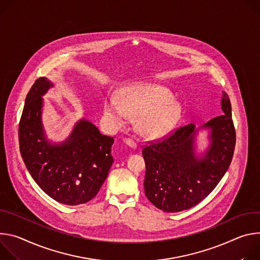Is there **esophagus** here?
Here are the masks:
<instances>
[{
  "instance_id": "esophagus-1",
  "label": "esophagus",
  "mask_w": 260,
  "mask_h": 260,
  "mask_svg": "<svg viewBox=\"0 0 260 260\" xmlns=\"http://www.w3.org/2000/svg\"><path fill=\"white\" fill-rule=\"evenodd\" d=\"M124 141H125V143L127 146H129L130 148H133V149H135L136 147H137V143L135 142V140L134 139H132V138H125L124 139Z\"/></svg>"
}]
</instances>
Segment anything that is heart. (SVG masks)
<instances>
[{
	"label": "heart",
	"instance_id": "heart-1",
	"mask_svg": "<svg viewBox=\"0 0 260 260\" xmlns=\"http://www.w3.org/2000/svg\"><path fill=\"white\" fill-rule=\"evenodd\" d=\"M106 118L124 124L129 114L137 117L136 129L146 137H161L174 130L181 120L182 105L171 92L160 84L141 83L126 86L121 101L109 95L104 101Z\"/></svg>",
	"mask_w": 260,
	"mask_h": 260
}]
</instances>
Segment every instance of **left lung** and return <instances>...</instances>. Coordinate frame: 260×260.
I'll return each instance as SVG.
<instances>
[{
  "mask_svg": "<svg viewBox=\"0 0 260 260\" xmlns=\"http://www.w3.org/2000/svg\"><path fill=\"white\" fill-rule=\"evenodd\" d=\"M223 114L203 127L211 129V146L201 156L194 154L193 124L180 127L163 139L149 141L142 149L146 162L145 193L151 203L166 213L188 210L203 201L218 185L236 147L232 104L222 92Z\"/></svg>",
  "mask_w": 260,
  "mask_h": 260,
  "instance_id": "obj_1",
  "label": "left lung"
}]
</instances>
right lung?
Masks as SVG:
<instances>
[{
  "label": "right lung",
  "instance_id": "1",
  "mask_svg": "<svg viewBox=\"0 0 260 260\" xmlns=\"http://www.w3.org/2000/svg\"><path fill=\"white\" fill-rule=\"evenodd\" d=\"M52 86L38 78L25 98L18 128L22 160L37 185L52 199L68 206L92 200L113 163V137L100 133L91 122L79 121L69 138L50 145L41 124L42 96Z\"/></svg>",
  "mask_w": 260,
  "mask_h": 260
}]
</instances>
